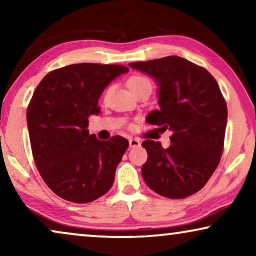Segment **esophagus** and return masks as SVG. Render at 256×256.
Wrapping results in <instances>:
<instances>
[{
	"label": "esophagus",
	"mask_w": 256,
	"mask_h": 256,
	"mask_svg": "<svg viewBox=\"0 0 256 256\" xmlns=\"http://www.w3.org/2000/svg\"><path fill=\"white\" fill-rule=\"evenodd\" d=\"M140 146H141V142H140L138 138L129 140V146H130V148H138Z\"/></svg>",
	"instance_id": "obj_1"
}]
</instances>
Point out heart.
<instances>
[{
  "instance_id": "heart-1",
  "label": "heart",
  "mask_w": 256,
  "mask_h": 256,
  "mask_svg": "<svg viewBox=\"0 0 256 256\" xmlns=\"http://www.w3.org/2000/svg\"><path fill=\"white\" fill-rule=\"evenodd\" d=\"M127 86L132 92H134V90L142 88V87H149V88H152V82L146 76H132L127 80Z\"/></svg>"
}]
</instances>
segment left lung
<instances>
[{
  "mask_svg": "<svg viewBox=\"0 0 256 256\" xmlns=\"http://www.w3.org/2000/svg\"><path fill=\"white\" fill-rule=\"evenodd\" d=\"M129 66L158 86L160 110L150 112L146 122L172 132L166 149L152 140L142 143L148 152L143 180L163 197L186 198L208 183L222 154L227 106L218 82L208 70L177 56Z\"/></svg>",
  "mask_w": 256,
  "mask_h": 256,
  "instance_id": "obj_1",
  "label": "left lung"
}]
</instances>
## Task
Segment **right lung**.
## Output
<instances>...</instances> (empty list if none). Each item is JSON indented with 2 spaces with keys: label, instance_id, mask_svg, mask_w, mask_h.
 <instances>
[{
  "label": "right lung",
  "instance_id": "1",
  "mask_svg": "<svg viewBox=\"0 0 256 256\" xmlns=\"http://www.w3.org/2000/svg\"><path fill=\"white\" fill-rule=\"evenodd\" d=\"M122 65L80 62L48 73L28 106L34 163L48 188L65 200L86 204L110 191L129 142L121 136L100 141L88 132L90 115Z\"/></svg>",
  "mask_w": 256,
  "mask_h": 256
}]
</instances>
